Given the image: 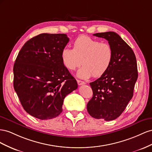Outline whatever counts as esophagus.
Instances as JSON below:
<instances>
[{
    "instance_id": "obj_1",
    "label": "esophagus",
    "mask_w": 152,
    "mask_h": 152,
    "mask_svg": "<svg viewBox=\"0 0 152 152\" xmlns=\"http://www.w3.org/2000/svg\"><path fill=\"white\" fill-rule=\"evenodd\" d=\"M77 84H78L79 85H82L85 84V81H81V80H77Z\"/></svg>"
}]
</instances>
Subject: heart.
Wrapping results in <instances>:
<instances>
[{"instance_id": "heart-1", "label": "heart", "mask_w": 152, "mask_h": 152, "mask_svg": "<svg viewBox=\"0 0 152 152\" xmlns=\"http://www.w3.org/2000/svg\"><path fill=\"white\" fill-rule=\"evenodd\" d=\"M61 58L64 66L69 70H75L83 64L77 76L88 79L92 75L101 76L108 70L113 58V51L109 43L81 36L74 41L73 49L63 48Z\"/></svg>"}]
</instances>
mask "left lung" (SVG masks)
Here are the masks:
<instances>
[{
	"label": "left lung",
	"instance_id": "8db88e82",
	"mask_svg": "<svg viewBox=\"0 0 152 152\" xmlns=\"http://www.w3.org/2000/svg\"><path fill=\"white\" fill-rule=\"evenodd\" d=\"M94 36L108 41L113 58L108 70L90 83L93 97L86 107L93 118L113 120L122 113L133 96L138 76L136 58L131 48L116 33L106 32Z\"/></svg>",
	"mask_w": 152,
	"mask_h": 152
}]
</instances>
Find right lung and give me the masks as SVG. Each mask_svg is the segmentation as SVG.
<instances>
[{
    "label": "right lung",
    "mask_w": 152,
    "mask_h": 152,
    "mask_svg": "<svg viewBox=\"0 0 152 152\" xmlns=\"http://www.w3.org/2000/svg\"><path fill=\"white\" fill-rule=\"evenodd\" d=\"M69 41L65 34H41L26 42L17 56L14 88L23 109L35 118L58 116L64 98L77 88L62 61V51Z\"/></svg>",
    "instance_id": "right-lung-1"
}]
</instances>
